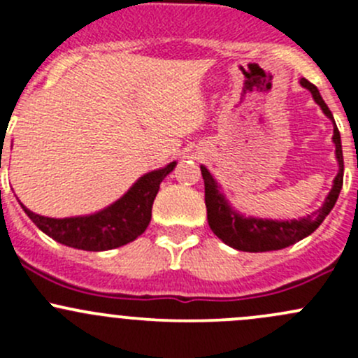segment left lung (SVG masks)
<instances>
[{
	"instance_id": "1",
	"label": "left lung",
	"mask_w": 358,
	"mask_h": 358,
	"mask_svg": "<svg viewBox=\"0 0 358 358\" xmlns=\"http://www.w3.org/2000/svg\"><path fill=\"white\" fill-rule=\"evenodd\" d=\"M301 86L312 93L313 100L320 106L324 114L333 121L334 135L333 142L336 145V159H338V175L333 182V189L327 194L324 204L317 209L315 213L308 216H303L299 220H263L252 218V216L239 215L236 209L230 208L225 196L220 192L218 183L211 176V173L206 169V166H201L202 180H204V201L206 209H208V223L216 237L223 241L227 246L239 249V251L248 252H263V251H277L284 249L298 241L305 239L310 234L319 229L320 223L326 220L331 209L334 208L338 201L339 192L343 187V150H341V136H339L338 128L329 107L320 96L319 90L315 85L301 78Z\"/></svg>"
}]
</instances>
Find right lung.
Masks as SVG:
<instances>
[{
	"label": "right lung",
	"instance_id": "add662e5",
	"mask_svg": "<svg viewBox=\"0 0 358 358\" xmlns=\"http://www.w3.org/2000/svg\"><path fill=\"white\" fill-rule=\"evenodd\" d=\"M175 166L176 162H169L164 168L140 176L121 199L88 216L48 218L36 215L24 204L22 208L32 223L57 243L83 251H107L124 246L145 232L159 185Z\"/></svg>",
	"mask_w": 358,
	"mask_h": 358
}]
</instances>
